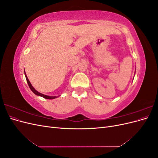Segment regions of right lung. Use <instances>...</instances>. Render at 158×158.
I'll return each instance as SVG.
<instances>
[{"mask_svg": "<svg viewBox=\"0 0 158 158\" xmlns=\"http://www.w3.org/2000/svg\"><path fill=\"white\" fill-rule=\"evenodd\" d=\"M24 74H25V76H26V80H27V84H28V85H29V87H30V89H31V90L32 91V92H33V93H34L35 95H38V96L43 97L44 98H45V99H55V98L59 97V96H49V95H46L43 94H41V93H40V92H37V91L35 90V89L32 86L31 84L30 83L29 80H28V78H27V75H26V74L25 70H24Z\"/></svg>", "mask_w": 158, "mask_h": 158, "instance_id": "add662e5", "label": "right lung"}]
</instances>
